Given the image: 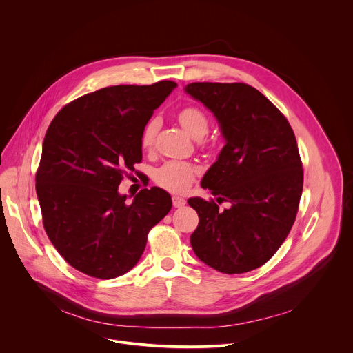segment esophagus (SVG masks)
I'll return each mask as SVG.
<instances>
[{
	"label": "esophagus",
	"mask_w": 353,
	"mask_h": 353,
	"mask_svg": "<svg viewBox=\"0 0 353 353\" xmlns=\"http://www.w3.org/2000/svg\"><path fill=\"white\" fill-rule=\"evenodd\" d=\"M172 201H173V207H174V208H180V207H183V205L185 204V199L181 198V196H179V195H173V196H172Z\"/></svg>",
	"instance_id": "esophagus-1"
}]
</instances>
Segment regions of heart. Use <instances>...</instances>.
<instances>
[{"mask_svg": "<svg viewBox=\"0 0 353 353\" xmlns=\"http://www.w3.org/2000/svg\"><path fill=\"white\" fill-rule=\"evenodd\" d=\"M179 121L181 127L195 139L203 138L207 135L210 130V121L207 116L204 114L203 110H199L196 108H184L183 110L179 112ZM159 130V120L152 119L149 120L148 124L143 127L142 134H141V146L143 149L152 148L157 134ZM196 173V168L188 162H181V161H168L163 163L161 168L157 169L155 172V181L174 192H183L185 191Z\"/></svg>", "mask_w": 353, "mask_h": 353, "instance_id": "obj_1", "label": "heart"}]
</instances>
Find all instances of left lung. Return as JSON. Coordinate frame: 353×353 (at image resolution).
Wrapping results in <instances>:
<instances>
[{"mask_svg":"<svg viewBox=\"0 0 353 353\" xmlns=\"http://www.w3.org/2000/svg\"><path fill=\"white\" fill-rule=\"evenodd\" d=\"M184 90L214 113L225 138L203 188L230 204L188 199L199 218L190 237L195 256L223 274L264 265L289 234L303 191V169L285 116L245 83L192 82Z\"/></svg>","mask_w":353,"mask_h":353,"instance_id":"8db88e82","label":"left lung"}]
</instances>
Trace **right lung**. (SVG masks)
<instances>
[{
    "mask_svg": "<svg viewBox=\"0 0 353 353\" xmlns=\"http://www.w3.org/2000/svg\"><path fill=\"white\" fill-rule=\"evenodd\" d=\"M176 86L99 89L64 106L48 125L36 192L50 241L75 270L100 279L128 272L149 230L169 214L165 190L143 188L127 203L119 185L142 159L143 127Z\"/></svg>",
    "mask_w": 353,
    "mask_h": 353,
    "instance_id": "add662e5",
    "label": "right lung"
}]
</instances>
